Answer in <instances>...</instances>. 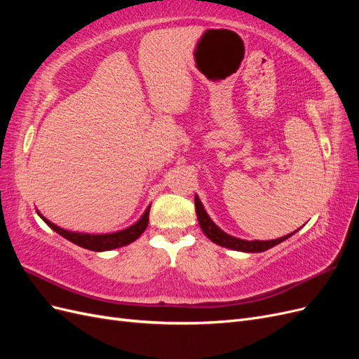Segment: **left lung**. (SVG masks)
<instances>
[{"mask_svg": "<svg viewBox=\"0 0 359 359\" xmlns=\"http://www.w3.org/2000/svg\"><path fill=\"white\" fill-rule=\"evenodd\" d=\"M194 206H196L198 222H199V226H201L202 232L206 236H208L214 244L226 247V248H231V250H236V252H244V253H260V252H265V250L286 241L287 238H290L292 235H295L301 229V227H299V229H297L295 232L287 233L285 236H280V238H277V240H268V241L253 240V241H247V240H241V238L232 236L229 233H226L224 231H222L220 227L211 220V217L208 215V212L205 211V206L201 202L198 194H194Z\"/></svg>", "mask_w": 359, "mask_h": 359, "instance_id": "8db88e82", "label": "left lung"}]
</instances>
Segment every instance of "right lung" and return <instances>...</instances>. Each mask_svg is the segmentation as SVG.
Here are the masks:
<instances>
[{
	"label": "right lung",
	"mask_w": 359,
	"mask_h": 359,
	"mask_svg": "<svg viewBox=\"0 0 359 359\" xmlns=\"http://www.w3.org/2000/svg\"><path fill=\"white\" fill-rule=\"evenodd\" d=\"M149 208H151V205H148L145 212L140 215V219L136 223H133L132 226H128V227H126V229L116 231V232H109V233H88V232L69 231V229H64V227H60L55 223L48 220L46 217L43 215L39 210H37V214L40 215V219L50 227L52 231H55L57 233L66 238V240H69L70 243L79 245L82 248L91 250V252H107V250H114L118 247H124V245L132 244L145 232L148 222H149Z\"/></svg>",
	"instance_id": "add662e5"
}]
</instances>
